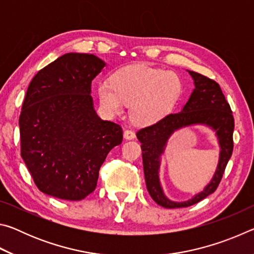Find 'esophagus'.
I'll return each instance as SVG.
<instances>
[{"instance_id":"34e87169","label":"esophagus","mask_w":254,"mask_h":254,"mask_svg":"<svg viewBox=\"0 0 254 254\" xmlns=\"http://www.w3.org/2000/svg\"><path fill=\"white\" fill-rule=\"evenodd\" d=\"M124 137H126L127 140H133L135 137V133L132 130H126L124 131Z\"/></svg>"}]
</instances>
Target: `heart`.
Listing matches in <instances>:
<instances>
[{"mask_svg":"<svg viewBox=\"0 0 254 254\" xmlns=\"http://www.w3.org/2000/svg\"><path fill=\"white\" fill-rule=\"evenodd\" d=\"M182 88V81L175 72L147 65H130L115 71L111 81L100 83L97 93L101 105L109 113L121 114L126 104H131L133 121L150 124L174 110Z\"/></svg>","mask_w":254,"mask_h":254,"instance_id":"b5f03b06","label":"heart"}]
</instances>
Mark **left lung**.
<instances>
[{
	"label": "left lung",
	"instance_id": "1",
	"mask_svg": "<svg viewBox=\"0 0 254 254\" xmlns=\"http://www.w3.org/2000/svg\"><path fill=\"white\" fill-rule=\"evenodd\" d=\"M195 88L190 97L178 113L168 114L157 123L136 132L141 142L145 185L150 196L158 205L166 208L188 207L213 194L220 184L227 162L233 152L234 119L230 104L216 81L198 72L188 70ZM201 124L215 131L220 144V159L217 171L203 192L186 202H174L166 198L158 179L162 153L169 137L182 127Z\"/></svg>",
	"mask_w": 254,
	"mask_h": 254
}]
</instances>
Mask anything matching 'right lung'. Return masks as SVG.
I'll list each match as a JSON object with an SVG mask.
<instances>
[{
	"mask_svg": "<svg viewBox=\"0 0 254 254\" xmlns=\"http://www.w3.org/2000/svg\"><path fill=\"white\" fill-rule=\"evenodd\" d=\"M104 67L94 55L65 54L29 85L19 119L21 157L47 195L84 199L107 154L122 143V127L94 110L92 80Z\"/></svg>",
	"mask_w": 254,
	"mask_h": 254,
	"instance_id": "right-lung-1",
	"label": "right lung"
}]
</instances>
